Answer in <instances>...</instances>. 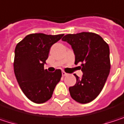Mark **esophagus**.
I'll list each match as a JSON object with an SVG mask.
<instances>
[{
    "label": "esophagus",
    "mask_w": 124,
    "mask_h": 124,
    "mask_svg": "<svg viewBox=\"0 0 124 124\" xmlns=\"http://www.w3.org/2000/svg\"><path fill=\"white\" fill-rule=\"evenodd\" d=\"M62 76L64 77V76H67V75L68 74H67V73H66L65 72H64V71H63V72H62Z\"/></svg>",
    "instance_id": "1"
}]
</instances>
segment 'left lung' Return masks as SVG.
I'll return each instance as SVG.
<instances>
[{
    "label": "left lung",
    "mask_w": 124,
    "mask_h": 124,
    "mask_svg": "<svg viewBox=\"0 0 124 124\" xmlns=\"http://www.w3.org/2000/svg\"><path fill=\"white\" fill-rule=\"evenodd\" d=\"M62 41L73 49L75 62L83 72L81 79L75 75L76 84L69 87L71 97L80 103L93 101L101 92L110 72V50L103 38L92 32L67 34Z\"/></svg>",
    "instance_id": "8db88e82"
}]
</instances>
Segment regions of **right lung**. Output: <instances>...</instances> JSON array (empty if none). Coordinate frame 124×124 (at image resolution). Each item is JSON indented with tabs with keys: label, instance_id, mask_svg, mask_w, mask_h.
Here are the masks:
<instances>
[{
	"label": "right lung",
	"instance_id": "obj_1",
	"mask_svg": "<svg viewBox=\"0 0 124 124\" xmlns=\"http://www.w3.org/2000/svg\"><path fill=\"white\" fill-rule=\"evenodd\" d=\"M64 34L41 33L27 35L15 49L14 73L25 95L32 102L43 103L49 100L62 77L61 70L49 72L44 69L51 46Z\"/></svg>",
	"mask_w": 124,
	"mask_h": 124
}]
</instances>
